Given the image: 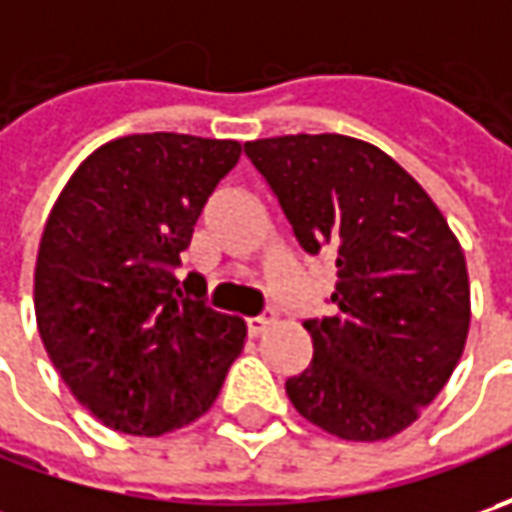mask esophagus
<instances>
[{
    "label": "esophagus",
    "mask_w": 512,
    "mask_h": 512,
    "mask_svg": "<svg viewBox=\"0 0 512 512\" xmlns=\"http://www.w3.org/2000/svg\"><path fill=\"white\" fill-rule=\"evenodd\" d=\"M273 322H276V313H265V316H256V319H247V333H250V336H259V333H265Z\"/></svg>",
    "instance_id": "34e87169"
}]
</instances>
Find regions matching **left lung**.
<instances>
[{
    "label": "left lung",
    "instance_id": "left-lung-1",
    "mask_svg": "<svg viewBox=\"0 0 512 512\" xmlns=\"http://www.w3.org/2000/svg\"><path fill=\"white\" fill-rule=\"evenodd\" d=\"M307 253H336L333 316L305 322L313 359L285 382L307 422L382 442L422 416L470 330L464 250L442 210L370 142L296 133L245 142Z\"/></svg>",
    "mask_w": 512,
    "mask_h": 512
}]
</instances>
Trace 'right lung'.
Segmentation results:
<instances>
[{
  "instance_id": "1",
  "label": "right lung",
  "mask_w": 512,
  "mask_h": 512,
  "mask_svg": "<svg viewBox=\"0 0 512 512\" xmlns=\"http://www.w3.org/2000/svg\"><path fill=\"white\" fill-rule=\"evenodd\" d=\"M239 156L233 139L133 133L93 150L50 207L36 327L76 402L110 430L162 436L196 422L245 347L239 316L173 276Z\"/></svg>"
}]
</instances>
